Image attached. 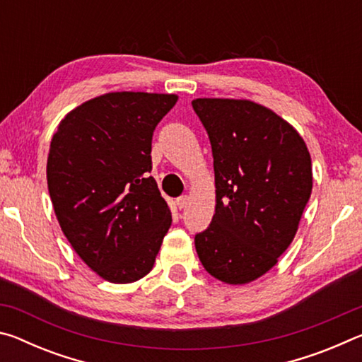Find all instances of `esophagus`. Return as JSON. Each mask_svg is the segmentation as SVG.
<instances>
[{
    "label": "esophagus",
    "mask_w": 362,
    "mask_h": 362,
    "mask_svg": "<svg viewBox=\"0 0 362 362\" xmlns=\"http://www.w3.org/2000/svg\"><path fill=\"white\" fill-rule=\"evenodd\" d=\"M187 203H188V196L187 194L180 196V198H177V201H175V204H177V207H179V209H183V207L187 206Z\"/></svg>",
    "instance_id": "esophagus-1"
}]
</instances>
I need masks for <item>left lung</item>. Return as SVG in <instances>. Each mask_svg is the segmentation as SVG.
<instances>
[{
    "label": "left lung",
    "mask_w": 362,
    "mask_h": 362,
    "mask_svg": "<svg viewBox=\"0 0 362 362\" xmlns=\"http://www.w3.org/2000/svg\"><path fill=\"white\" fill-rule=\"evenodd\" d=\"M209 136L216 174V214L194 235L206 272L226 284H246L276 265L308 203L311 158L300 134L250 100L196 99Z\"/></svg>",
    "instance_id": "left-lung-1"
}]
</instances>
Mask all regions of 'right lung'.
<instances>
[{
	"label": "right lung",
	"mask_w": 362,
	"mask_h": 362,
	"mask_svg": "<svg viewBox=\"0 0 362 362\" xmlns=\"http://www.w3.org/2000/svg\"><path fill=\"white\" fill-rule=\"evenodd\" d=\"M174 94L110 93L60 121L47 188L66 240L110 283L151 272L173 216L151 173V139Z\"/></svg>",
	"instance_id": "1"
}]
</instances>
